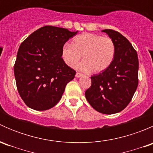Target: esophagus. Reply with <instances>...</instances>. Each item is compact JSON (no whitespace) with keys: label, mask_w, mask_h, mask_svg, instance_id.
Masks as SVG:
<instances>
[{"label":"esophagus","mask_w":153,"mask_h":153,"mask_svg":"<svg viewBox=\"0 0 153 153\" xmlns=\"http://www.w3.org/2000/svg\"><path fill=\"white\" fill-rule=\"evenodd\" d=\"M81 76H83V74L79 73V72H77V73L75 74V77H76V78H80V77Z\"/></svg>","instance_id":"34e87169"}]
</instances>
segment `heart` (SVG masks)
<instances>
[{
    "label": "heart",
    "mask_w": 153,
    "mask_h": 153,
    "mask_svg": "<svg viewBox=\"0 0 153 153\" xmlns=\"http://www.w3.org/2000/svg\"><path fill=\"white\" fill-rule=\"evenodd\" d=\"M116 47L113 40L93 33H84L75 37L72 44L64 46L61 52L64 62L75 68L82 58L80 69L95 73L104 72L114 61Z\"/></svg>",
    "instance_id": "1"
}]
</instances>
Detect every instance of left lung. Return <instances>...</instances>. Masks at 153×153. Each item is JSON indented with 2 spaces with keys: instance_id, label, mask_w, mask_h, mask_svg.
<instances>
[{
  "instance_id": "8db88e82",
  "label": "left lung",
  "mask_w": 153,
  "mask_h": 153,
  "mask_svg": "<svg viewBox=\"0 0 153 153\" xmlns=\"http://www.w3.org/2000/svg\"><path fill=\"white\" fill-rule=\"evenodd\" d=\"M116 47L114 61L104 72L91 77L92 84L85 92L88 102L103 114L122 111L133 97L138 84V58L136 51L124 35L104 29Z\"/></svg>"
}]
</instances>
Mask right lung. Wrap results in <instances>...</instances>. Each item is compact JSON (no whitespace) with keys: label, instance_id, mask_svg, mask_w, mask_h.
<instances>
[{"label":"right lung","instance_id":"right-lung-1","mask_svg":"<svg viewBox=\"0 0 153 153\" xmlns=\"http://www.w3.org/2000/svg\"><path fill=\"white\" fill-rule=\"evenodd\" d=\"M77 32L45 26L21 43L14 73L20 96L29 108L43 111L53 107L75 78L76 72L65 64L61 52Z\"/></svg>","mask_w":153,"mask_h":153}]
</instances>
